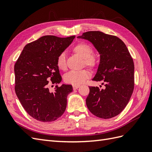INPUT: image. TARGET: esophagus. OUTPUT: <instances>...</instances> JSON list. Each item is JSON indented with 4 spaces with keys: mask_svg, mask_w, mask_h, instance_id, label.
<instances>
[{
    "mask_svg": "<svg viewBox=\"0 0 152 152\" xmlns=\"http://www.w3.org/2000/svg\"><path fill=\"white\" fill-rule=\"evenodd\" d=\"M80 87V85H74L73 86H72V87H73V89H74V90H76V89Z\"/></svg>",
    "mask_w": 152,
    "mask_h": 152,
    "instance_id": "1",
    "label": "esophagus"
}]
</instances>
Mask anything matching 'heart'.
Wrapping results in <instances>:
<instances>
[{"label": "heart", "instance_id": "heart-1", "mask_svg": "<svg viewBox=\"0 0 152 152\" xmlns=\"http://www.w3.org/2000/svg\"><path fill=\"white\" fill-rule=\"evenodd\" d=\"M73 52L76 55L84 60L85 64L91 68H94L98 64L96 58L92 55L93 50L91 46L83 43L77 44L72 49ZM57 66L59 69L64 71L67 68L65 61V55L64 53L60 54L57 58ZM90 76V72L87 69H83L79 71H71L64 76L65 82L69 84L78 85L83 83Z\"/></svg>", "mask_w": 152, "mask_h": 152}]
</instances>
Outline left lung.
Segmentation results:
<instances>
[{
  "label": "left lung",
  "instance_id": "8db88e82",
  "mask_svg": "<svg viewBox=\"0 0 152 152\" xmlns=\"http://www.w3.org/2000/svg\"><path fill=\"white\" fill-rule=\"evenodd\" d=\"M77 38L91 42L100 54V61L93 81L104 88L90 87L86 99L92 114L103 119L119 114L131 98L134 88V64L124 43L115 36L101 31H88Z\"/></svg>",
  "mask_w": 152,
  "mask_h": 152
}]
</instances>
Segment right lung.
<instances>
[{
  "label": "right lung",
  "mask_w": 152,
  "mask_h": 152,
  "mask_svg": "<svg viewBox=\"0 0 152 152\" xmlns=\"http://www.w3.org/2000/svg\"><path fill=\"white\" fill-rule=\"evenodd\" d=\"M75 38L43 36L27 44L15 63V93L25 110L34 119L51 122L64 113L72 85H56L54 92L48 87L49 83L61 82L57 58Z\"/></svg>",
  "instance_id": "obj_1"
}]
</instances>
